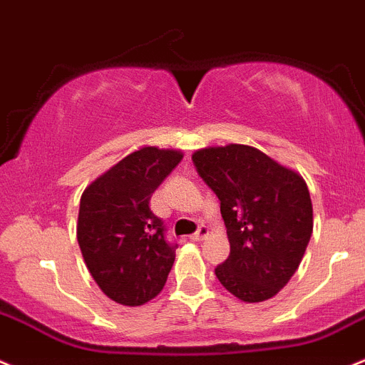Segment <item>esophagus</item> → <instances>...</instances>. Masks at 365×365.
Segmentation results:
<instances>
[{
    "mask_svg": "<svg viewBox=\"0 0 365 365\" xmlns=\"http://www.w3.org/2000/svg\"><path fill=\"white\" fill-rule=\"evenodd\" d=\"M207 235H208L207 226H200V230H197L196 233H192V235H190V240H194V242H200V240H203Z\"/></svg>",
    "mask_w": 365,
    "mask_h": 365,
    "instance_id": "1",
    "label": "esophagus"
}]
</instances>
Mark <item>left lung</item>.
Segmentation results:
<instances>
[{
    "label": "left lung",
    "instance_id": "8db88e82",
    "mask_svg": "<svg viewBox=\"0 0 365 365\" xmlns=\"http://www.w3.org/2000/svg\"><path fill=\"white\" fill-rule=\"evenodd\" d=\"M197 175L221 201L230 257L215 267L222 287L246 303L277 296L291 280L314 228L302 175L246 144L194 151Z\"/></svg>",
    "mask_w": 365,
    "mask_h": 365
}]
</instances>
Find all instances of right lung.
<instances>
[{
	"label": "right lung",
	"mask_w": 365,
	"mask_h": 365,
	"mask_svg": "<svg viewBox=\"0 0 365 365\" xmlns=\"http://www.w3.org/2000/svg\"><path fill=\"white\" fill-rule=\"evenodd\" d=\"M183 153L144 146L83 190L76 237L98 287L125 307H139L164 289L176 244L165 240L150 200Z\"/></svg>",
	"instance_id": "obj_1"
}]
</instances>
